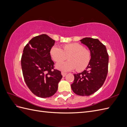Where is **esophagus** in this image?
Segmentation results:
<instances>
[{
  "label": "esophagus",
  "instance_id": "obj_1",
  "mask_svg": "<svg viewBox=\"0 0 127 127\" xmlns=\"http://www.w3.org/2000/svg\"><path fill=\"white\" fill-rule=\"evenodd\" d=\"M61 75H63V77H64L65 76H66L67 75V73L66 72H61Z\"/></svg>",
  "mask_w": 127,
  "mask_h": 127
}]
</instances>
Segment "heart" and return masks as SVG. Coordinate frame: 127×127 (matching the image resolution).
Listing matches in <instances>:
<instances>
[{"label":"heart","instance_id":"obj_1","mask_svg":"<svg viewBox=\"0 0 127 127\" xmlns=\"http://www.w3.org/2000/svg\"><path fill=\"white\" fill-rule=\"evenodd\" d=\"M50 55L56 62L64 60L68 56L69 61L58 63L56 67L63 71H68L76 69L82 71L88 66L91 60V53L79 43H71L64 45L63 49L54 45L50 50Z\"/></svg>","mask_w":127,"mask_h":127}]
</instances>
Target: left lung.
<instances>
[{
  "label": "left lung",
  "instance_id": "left-lung-1",
  "mask_svg": "<svg viewBox=\"0 0 127 127\" xmlns=\"http://www.w3.org/2000/svg\"><path fill=\"white\" fill-rule=\"evenodd\" d=\"M89 48L91 59L86 69L74 74L71 89L80 96H89L103 85L108 72L109 55L105 46L97 39L85 37L80 40Z\"/></svg>",
  "mask_w": 127,
  "mask_h": 127
}]
</instances>
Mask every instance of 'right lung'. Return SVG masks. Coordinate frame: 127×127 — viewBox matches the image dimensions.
<instances>
[{"label":"right lung","instance_id":"1","mask_svg":"<svg viewBox=\"0 0 127 127\" xmlns=\"http://www.w3.org/2000/svg\"><path fill=\"white\" fill-rule=\"evenodd\" d=\"M55 41L46 34L34 37L24 48L21 66L25 82L38 97L52 96L63 77L61 71L54 69L50 50Z\"/></svg>","mask_w":127,"mask_h":127}]
</instances>
